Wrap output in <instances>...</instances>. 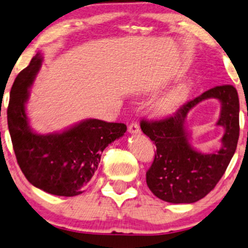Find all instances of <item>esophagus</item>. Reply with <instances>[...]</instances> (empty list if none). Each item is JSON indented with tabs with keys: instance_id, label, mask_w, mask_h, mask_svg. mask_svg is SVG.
<instances>
[{
	"instance_id": "34e87169",
	"label": "esophagus",
	"mask_w": 248,
	"mask_h": 248,
	"mask_svg": "<svg viewBox=\"0 0 248 248\" xmlns=\"http://www.w3.org/2000/svg\"><path fill=\"white\" fill-rule=\"evenodd\" d=\"M128 131H129L130 134H140V126H138V124H136V122H133V124H130L129 127H128Z\"/></svg>"
}]
</instances>
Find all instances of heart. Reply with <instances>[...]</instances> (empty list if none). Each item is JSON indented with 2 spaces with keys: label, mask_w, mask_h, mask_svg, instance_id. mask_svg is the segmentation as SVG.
Returning <instances> with one entry per match:
<instances>
[{
  "label": "heart",
  "mask_w": 248,
  "mask_h": 248,
  "mask_svg": "<svg viewBox=\"0 0 248 248\" xmlns=\"http://www.w3.org/2000/svg\"><path fill=\"white\" fill-rule=\"evenodd\" d=\"M188 92H189V85L180 84L174 86L170 91H168L166 94L162 95L160 98L155 101L153 105V111L156 115L164 117L173 113L181 103L186 100Z\"/></svg>",
  "instance_id": "b5f03b06"
}]
</instances>
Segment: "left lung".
<instances>
[{
    "label": "left lung",
    "mask_w": 248,
    "mask_h": 248,
    "mask_svg": "<svg viewBox=\"0 0 248 248\" xmlns=\"http://www.w3.org/2000/svg\"><path fill=\"white\" fill-rule=\"evenodd\" d=\"M216 98L221 111L217 125L224 127L219 151L205 155L190 144L186 130L187 112L202 100ZM140 128L156 146L153 163L146 172L152 193L166 202L194 203L205 197L229 166L239 138V98L232 85L216 86L187 102L173 115L157 121H140Z\"/></svg>",
    "instance_id": "obj_1"
}]
</instances>
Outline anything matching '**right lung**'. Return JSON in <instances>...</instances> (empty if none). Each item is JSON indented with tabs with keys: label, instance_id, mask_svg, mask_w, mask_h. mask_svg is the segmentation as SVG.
I'll return each instance as SVG.
<instances>
[{
	"label": "right lung",
	"instance_id": "add662e5",
	"mask_svg": "<svg viewBox=\"0 0 248 248\" xmlns=\"http://www.w3.org/2000/svg\"><path fill=\"white\" fill-rule=\"evenodd\" d=\"M37 53L19 72L8 107V126L19 167L32 186L57 196L80 195L94 176L104 148L126 133L124 124L86 119L61 133L42 135L29 126L26 103L41 68Z\"/></svg>",
	"mask_w": 248,
	"mask_h": 248
}]
</instances>
